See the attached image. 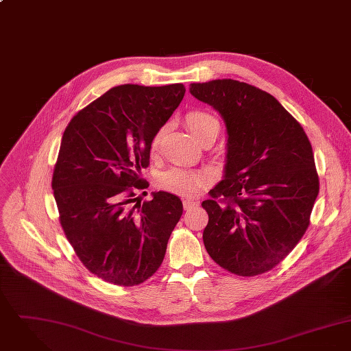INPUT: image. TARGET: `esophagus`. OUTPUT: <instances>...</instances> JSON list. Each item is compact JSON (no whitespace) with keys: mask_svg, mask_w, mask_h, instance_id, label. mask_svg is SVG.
<instances>
[{"mask_svg":"<svg viewBox=\"0 0 351 351\" xmlns=\"http://www.w3.org/2000/svg\"><path fill=\"white\" fill-rule=\"evenodd\" d=\"M198 205H199L198 202L191 201V199H184V201H183V208H184V210H190V209H193V208H195V206H198Z\"/></svg>","mask_w":351,"mask_h":351,"instance_id":"esophagus-1","label":"esophagus"}]
</instances>
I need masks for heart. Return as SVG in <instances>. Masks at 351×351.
Here are the masks:
<instances>
[{
  "mask_svg": "<svg viewBox=\"0 0 351 351\" xmlns=\"http://www.w3.org/2000/svg\"><path fill=\"white\" fill-rule=\"evenodd\" d=\"M184 122L191 133L198 138V141L206 138L211 133L219 132V123L215 117L210 112L204 110H191L186 114ZM164 136V128L158 129L150 142V152L156 154L160 150L161 141ZM208 183V175L201 171H194L183 167H173L165 172H162L157 184L161 190L168 191L171 194H176L180 197H194L198 194Z\"/></svg>",
  "mask_w": 351,
  "mask_h": 351,
  "instance_id": "obj_1",
  "label": "heart"
}]
</instances>
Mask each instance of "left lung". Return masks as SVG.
I'll list each match as a JSON object with an SVG mask.
<instances>
[{"mask_svg":"<svg viewBox=\"0 0 351 351\" xmlns=\"http://www.w3.org/2000/svg\"><path fill=\"white\" fill-rule=\"evenodd\" d=\"M228 130L225 179L202 202L204 243L226 271L255 277L273 270L306 232L319 194L311 141L270 93L236 80L194 82Z\"/></svg>","mask_w":351,"mask_h":351,"instance_id":"obj_1","label":"left lung"}]
</instances>
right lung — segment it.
<instances>
[{
  "instance_id": "obj_1",
  "label": "right lung",
  "mask_w": 351,
  "mask_h": 351,
  "mask_svg": "<svg viewBox=\"0 0 351 351\" xmlns=\"http://www.w3.org/2000/svg\"><path fill=\"white\" fill-rule=\"evenodd\" d=\"M183 84L114 86L78 111L62 136L51 187L66 239L96 277L136 286L161 266L182 201L147 189L150 142L183 100Z\"/></svg>"
}]
</instances>
